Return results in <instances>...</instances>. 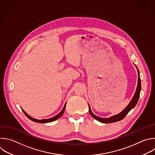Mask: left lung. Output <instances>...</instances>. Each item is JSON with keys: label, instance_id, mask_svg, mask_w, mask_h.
<instances>
[{"label": "left lung", "instance_id": "8db88e82", "mask_svg": "<svg viewBox=\"0 0 155 155\" xmlns=\"http://www.w3.org/2000/svg\"><path fill=\"white\" fill-rule=\"evenodd\" d=\"M135 65V64H134ZM135 66L137 68V73H138V80H137V86L136 87V92L131 99V100L130 101V104L128 105V106L120 113H119L118 114L113 116L111 117H108V118H102V117H98L97 116H95L91 111V107L89 104H88V106H89V113L91 114V115L92 116V117L93 118H94L95 120L99 121L100 122L104 123V124H110V123H113V122H118L120 121L121 120H122L127 115V114L132 110L133 109L135 106L136 105L138 101L139 98V95H140V90H141V82H140V74H139V71L137 68V66L135 65Z\"/></svg>", "mask_w": 155, "mask_h": 155}]
</instances>
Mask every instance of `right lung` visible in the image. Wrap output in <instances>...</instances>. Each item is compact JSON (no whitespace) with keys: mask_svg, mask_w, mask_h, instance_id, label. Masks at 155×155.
Instances as JSON below:
<instances>
[{"mask_svg":"<svg viewBox=\"0 0 155 155\" xmlns=\"http://www.w3.org/2000/svg\"><path fill=\"white\" fill-rule=\"evenodd\" d=\"M66 103L65 104V105H64V107H63V110H61V111L59 113V114H58L57 115H56L55 116H54V117H51V118H50V119H41V120H38V119H35V118H33L32 117H31L30 116H29L28 114H27L22 109V111L24 112V113L25 114V115L30 119V120H32V121H33V122H37V123H41V124H44V123H48V122H53V121H55V120H57L58 119H59L63 114V113H64V110H65V108H66Z\"/></svg>","mask_w":155,"mask_h":155,"instance_id":"obj_1","label":"right lung"}]
</instances>
